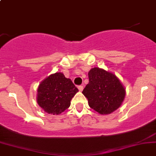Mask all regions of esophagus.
Instances as JSON below:
<instances>
[{
  "mask_svg": "<svg viewBox=\"0 0 156 156\" xmlns=\"http://www.w3.org/2000/svg\"><path fill=\"white\" fill-rule=\"evenodd\" d=\"M78 90H79V91H82L83 90V89H84V87H83L82 85H80V86H78Z\"/></svg>",
  "mask_w": 156,
  "mask_h": 156,
  "instance_id": "1",
  "label": "esophagus"
}]
</instances>
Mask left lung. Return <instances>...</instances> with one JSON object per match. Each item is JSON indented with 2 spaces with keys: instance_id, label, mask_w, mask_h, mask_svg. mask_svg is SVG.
I'll return each instance as SVG.
<instances>
[{
  "instance_id": "1",
  "label": "left lung",
  "mask_w": 156,
  "mask_h": 156,
  "mask_svg": "<svg viewBox=\"0 0 156 156\" xmlns=\"http://www.w3.org/2000/svg\"><path fill=\"white\" fill-rule=\"evenodd\" d=\"M88 78L89 83L82 94L90 107L100 115H108L120 107L126 92L115 75L95 67L89 71Z\"/></svg>"
}]
</instances>
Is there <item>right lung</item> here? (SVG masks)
Listing matches in <instances>:
<instances>
[{
  "instance_id": "add662e5",
  "label": "right lung",
  "mask_w": 156,
  "mask_h": 156,
  "mask_svg": "<svg viewBox=\"0 0 156 156\" xmlns=\"http://www.w3.org/2000/svg\"><path fill=\"white\" fill-rule=\"evenodd\" d=\"M78 91L71 79L61 72H56L39 84L37 104L48 114L59 115L70 106L71 100Z\"/></svg>"
}]
</instances>
